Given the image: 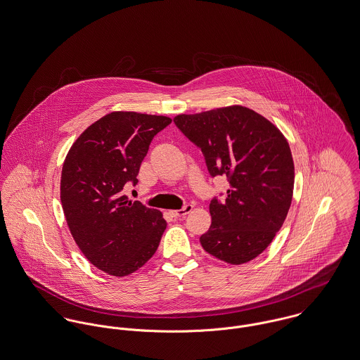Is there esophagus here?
<instances>
[{
	"label": "esophagus",
	"mask_w": 360,
	"mask_h": 360,
	"mask_svg": "<svg viewBox=\"0 0 360 360\" xmlns=\"http://www.w3.org/2000/svg\"><path fill=\"white\" fill-rule=\"evenodd\" d=\"M193 210V205L192 204H186L185 207H182L181 210H176V211H171L172 217L174 218H184L185 215H188L191 211Z\"/></svg>",
	"instance_id": "obj_1"
}]
</instances>
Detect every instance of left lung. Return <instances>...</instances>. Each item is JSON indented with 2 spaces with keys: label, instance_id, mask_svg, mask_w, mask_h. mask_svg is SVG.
<instances>
[{
  "label": "left lung",
  "instance_id": "1",
  "mask_svg": "<svg viewBox=\"0 0 360 360\" xmlns=\"http://www.w3.org/2000/svg\"><path fill=\"white\" fill-rule=\"evenodd\" d=\"M175 126L201 149L210 175H226L230 188L210 204L212 223L200 237L210 255L243 264L270 245L290 208L295 166L277 127L241 105L178 115Z\"/></svg>",
  "mask_w": 360,
  "mask_h": 360
}]
</instances>
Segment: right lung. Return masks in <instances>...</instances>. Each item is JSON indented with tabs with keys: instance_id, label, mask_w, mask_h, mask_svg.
I'll return each instance as SVG.
<instances>
[{
	"instance_id": "1",
	"label": "right lung",
	"mask_w": 360,
	"mask_h": 360,
	"mask_svg": "<svg viewBox=\"0 0 360 360\" xmlns=\"http://www.w3.org/2000/svg\"><path fill=\"white\" fill-rule=\"evenodd\" d=\"M167 116L111 112L71 146L61 171L60 198L70 231L86 259L115 277L142 267L167 227L160 211L123 195Z\"/></svg>"
}]
</instances>
